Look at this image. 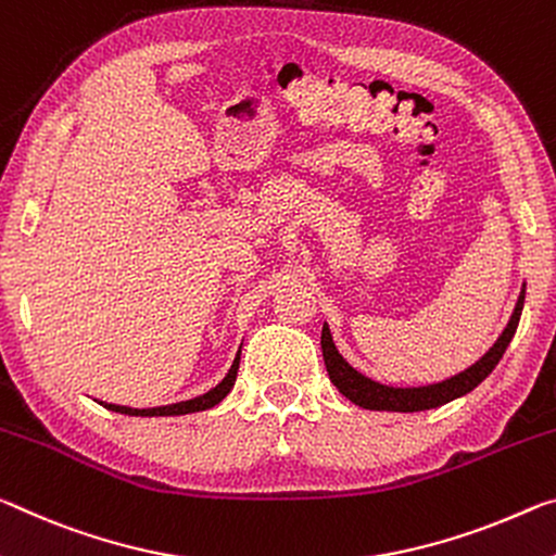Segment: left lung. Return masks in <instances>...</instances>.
<instances>
[{
    "label": "left lung",
    "mask_w": 556,
    "mask_h": 556,
    "mask_svg": "<svg viewBox=\"0 0 556 556\" xmlns=\"http://www.w3.org/2000/svg\"><path fill=\"white\" fill-rule=\"evenodd\" d=\"M525 306V287L519 292V299L515 304V312L509 316L505 331L500 333V339L492 343V349L484 354L478 364L465 368L463 374L453 378H445V381L433 383V386H418V389H393V386H383L378 381H371L364 374H358L354 366L343 358L337 346H333L329 326L324 324L321 329V354L326 371H329L331 383L337 386L341 395H346L351 403L361 405V408L368 410H395V413H416V410H430L438 408V405H445L460 395L470 393L492 374V368L500 364L502 354H505L509 341H513L519 316H522Z\"/></svg>",
    "instance_id": "obj_1"
}]
</instances>
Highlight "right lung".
Here are the masks:
<instances>
[{
	"mask_svg": "<svg viewBox=\"0 0 556 556\" xmlns=\"http://www.w3.org/2000/svg\"><path fill=\"white\" fill-rule=\"evenodd\" d=\"M242 351V346H240ZM240 351H237V356L232 361L230 371H227V376L219 381L215 389H210L207 393L198 395V399H190V401H180V403H170V405H157V408H128V405H116V403H103L99 401L103 408L109 410H116V413H123V416H185V413H198V410H207L213 408V405H217L219 401L225 399L227 393L232 391L235 386V378H237V368H240Z\"/></svg>",
	"mask_w": 556,
	"mask_h": 556,
	"instance_id": "add662e5",
	"label": "right lung"
}]
</instances>
